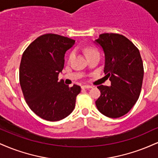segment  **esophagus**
I'll return each instance as SVG.
<instances>
[{"instance_id":"esophagus-1","label":"esophagus","mask_w":158,"mask_h":158,"mask_svg":"<svg viewBox=\"0 0 158 158\" xmlns=\"http://www.w3.org/2000/svg\"><path fill=\"white\" fill-rule=\"evenodd\" d=\"M92 86H90V85H82L81 86V88L82 89H88V88H91Z\"/></svg>"}]
</instances>
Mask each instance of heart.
Listing matches in <instances>:
<instances>
[{
	"mask_svg": "<svg viewBox=\"0 0 158 158\" xmlns=\"http://www.w3.org/2000/svg\"><path fill=\"white\" fill-rule=\"evenodd\" d=\"M95 50H93V49H86V50H85V52H86V56L87 55H89L90 53H94V52H96ZM73 56V52H71L70 55V59H71L72 57Z\"/></svg>",
	"mask_w": 158,
	"mask_h": 158,
	"instance_id": "heart-1",
	"label": "heart"
}]
</instances>
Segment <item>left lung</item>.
I'll return each instance as SVG.
<instances>
[{
  "mask_svg": "<svg viewBox=\"0 0 158 158\" xmlns=\"http://www.w3.org/2000/svg\"><path fill=\"white\" fill-rule=\"evenodd\" d=\"M94 43L104 52V72L110 81V86L97 87L101 95L96 106L103 115L118 118L131 109L139 97L144 74L140 53L119 34H101Z\"/></svg>",
  "mask_w": 158,
  "mask_h": 158,
  "instance_id": "1",
  "label": "left lung"
}]
</instances>
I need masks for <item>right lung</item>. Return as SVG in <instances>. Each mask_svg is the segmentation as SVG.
<instances>
[{"instance_id":"1","label":"right lung","mask_w":158,"mask_h":158,"mask_svg":"<svg viewBox=\"0 0 158 158\" xmlns=\"http://www.w3.org/2000/svg\"><path fill=\"white\" fill-rule=\"evenodd\" d=\"M75 40L56 34L39 36L23 52L19 79L25 100L32 111L48 121H59L72 113L80 86L69 88L59 81L64 55Z\"/></svg>"}]
</instances>
